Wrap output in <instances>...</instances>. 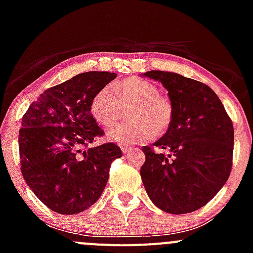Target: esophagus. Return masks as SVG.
Returning <instances> with one entry per match:
<instances>
[{"mask_svg": "<svg viewBox=\"0 0 253 253\" xmlns=\"http://www.w3.org/2000/svg\"><path fill=\"white\" fill-rule=\"evenodd\" d=\"M121 150H122V153H125V154H126V153H128L129 150H132V147H128V145H122Z\"/></svg>", "mask_w": 253, "mask_h": 253, "instance_id": "esophagus-1", "label": "esophagus"}]
</instances>
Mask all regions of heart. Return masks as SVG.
Here are the masks:
<instances>
[{"label":"heart","mask_w":253,"mask_h":253,"mask_svg":"<svg viewBox=\"0 0 253 253\" xmlns=\"http://www.w3.org/2000/svg\"><path fill=\"white\" fill-rule=\"evenodd\" d=\"M112 87L104 86L94 95L90 103L91 115L103 126H111L121 116V105L132 106L128 112L132 121L111 127L106 132L108 139L137 144L149 141L155 133L164 134L169 131L174 121V106L170 99L159 94L155 84L139 77H129Z\"/></svg>","instance_id":"1"}]
</instances>
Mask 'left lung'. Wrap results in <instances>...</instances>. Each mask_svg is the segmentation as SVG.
<instances>
[{
  "instance_id": "8db88e82",
  "label": "left lung",
  "mask_w": 253,
  "mask_h": 253,
  "mask_svg": "<svg viewBox=\"0 0 253 253\" xmlns=\"http://www.w3.org/2000/svg\"><path fill=\"white\" fill-rule=\"evenodd\" d=\"M142 76L162 82L174 106L171 127L153 143L168 154L142 148L143 185L162 211L191 213L206 206L228 181L233 165V122L218 95L202 82L164 71Z\"/></svg>"
}]
</instances>
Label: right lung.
Instances as JSON below:
<instances>
[{
    "label": "right lung",
    "mask_w": 253,
    "mask_h": 253,
    "mask_svg": "<svg viewBox=\"0 0 253 253\" xmlns=\"http://www.w3.org/2000/svg\"><path fill=\"white\" fill-rule=\"evenodd\" d=\"M116 73H81L46 89L32 103L19 129L20 170L27 185L51 211L77 214L103 193L112 160L121 158L114 143L84 149L104 134L90 103Z\"/></svg>",
    "instance_id": "add662e5"
}]
</instances>
